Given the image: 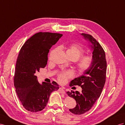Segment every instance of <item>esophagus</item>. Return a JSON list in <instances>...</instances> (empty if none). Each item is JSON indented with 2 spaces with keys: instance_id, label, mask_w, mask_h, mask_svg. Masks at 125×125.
I'll return each instance as SVG.
<instances>
[{
  "instance_id": "34e87169",
  "label": "esophagus",
  "mask_w": 125,
  "mask_h": 125,
  "mask_svg": "<svg viewBox=\"0 0 125 125\" xmlns=\"http://www.w3.org/2000/svg\"><path fill=\"white\" fill-rule=\"evenodd\" d=\"M59 91L63 94H65V91L64 90V88L63 87H60L59 89Z\"/></svg>"
}]
</instances>
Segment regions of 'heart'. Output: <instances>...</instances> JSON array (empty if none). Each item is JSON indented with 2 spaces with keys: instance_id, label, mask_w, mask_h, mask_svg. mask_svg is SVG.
I'll use <instances>...</instances> for the list:
<instances>
[{
  "instance_id": "1",
  "label": "heart",
  "mask_w": 125,
  "mask_h": 125,
  "mask_svg": "<svg viewBox=\"0 0 125 125\" xmlns=\"http://www.w3.org/2000/svg\"><path fill=\"white\" fill-rule=\"evenodd\" d=\"M84 50L78 45L72 44L66 51L68 57L77 60L84 54ZM51 53V54H52ZM93 58L90 55H85L80 59L77 62V68L80 72H84L88 70L92 65ZM73 73L71 71L60 72L57 76V79L61 83H65L68 79L72 77Z\"/></svg>"
}]
</instances>
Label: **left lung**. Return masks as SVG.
Returning a JSON list of instances; mask_svg holds the SVG:
<instances>
[{
  "label": "left lung",
  "instance_id": "left-lung-1",
  "mask_svg": "<svg viewBox=\"0 0 125 125\" xmlns=\"http://www.w3.org/2000/svg\"><path fill=\"white\" fill-rule=\"evenodd\" d=\"M81 35L88 42L89 46L92 50L93 61L90 68L70 83V87L80 86L81 92L72 91L66 92L69 97L76 101V106L69 109L75 115L83 114L91 109L100 97L106 78L107 62L104 49L91 35L84 33Z\"/></svg>",
  "mask_w": 125,
  "mask_h": 125
}]
</instances>
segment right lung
I'll return each instance as SVG.
<instances>
[{
	"instance_id": "right-lung-1",
	"label": "right lung",
	"mask_w": 125,
	"mask_h": 125,
	"mask_svg": "<svg viewBox=\"0 0 125 125\" xmlns=\"http://www.w3.org/2000/svg\"><path fill=\"white\" fill-rule=\"evenodd\" d=\"M63 36L59 33L39 32L21 47L17 57L14 85L18 97L25 109L31 112L42 110L46 106L51 94L59 89L55 82L40 84L35 73L44 68L49 50Z\"/></svg>"
}]
</instances>
